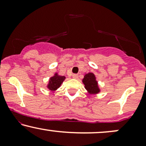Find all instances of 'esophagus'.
Instances as JSON below:
<instances>
[{
	"mask_svg": "<svg viewBox=\"0 0 146 146\" xmlns=\"http://www.w3.org/2000/svg\"><path fill=\"white\" fill-rule=\"evenodd\" d=\"M73 78L75 79H78V74H73Z\"/></svg>",
	"mask_w": 146,
	"mask_h": 146,
	"instance_id": "obj_1",
	"label": "esophagus"
}]
</instances>
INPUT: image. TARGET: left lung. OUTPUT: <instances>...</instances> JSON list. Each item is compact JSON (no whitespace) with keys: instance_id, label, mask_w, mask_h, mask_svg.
Instances as JSON below:
<instances>
[{"instance_id":"1","label":"left lung","mask_w":146,"mask_h":146,"mask_svg":"<svg viewBox=\"0 0 146 146\" xmlns=\"http://www.w3.org/2000/svg\"><path fill=\"white\" fill-rule=\"evenodd\" d=\"M82 82L85 85V88L90 94H97L100 92V90L98 87V82L96 81V78L93 73H88L85 75Z\"/></svg>"}]
</instances>
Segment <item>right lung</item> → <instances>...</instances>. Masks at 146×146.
Wrapping results in <instances>:
<instances>
[{"label":"right lung","instance_id":"right-lung-1","mask_svg":"<svg viewBox=\"0 0 146 146\" xmlns=\"http://www.w3.org/2000/svg\"><path fill=\"white\" fill-rule=\"evenodd\" d=\"M64 76H61L58 75V73H56L54 76L51 77L49 80V82L47 86V88L50 90H56L57 88H58L63 82L64 80H65Z\"/></svg>","mask_w":146,"mask_h":146}]
</instances>
